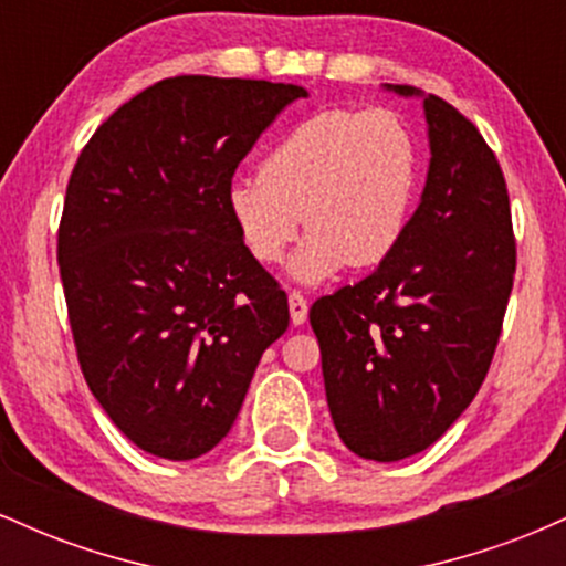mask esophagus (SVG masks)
I'll return each instance as SVG.
<instances>
[{
  "instance_id": "1",
  "label": "esophagus",
  "mask_w": 566,
  "mask_h": 566,
  "mask_svg": "<svg viewBox=\"0 0 566 566\" xmlns=\"http://www.w3.org/2000/svg\"><path fill=\"white\" fill-rule=\"evenodd\" d=\"M290 319L292 324H303L308 319V301L301 295V292H290Z\"/></svg>"
}]
</instances>
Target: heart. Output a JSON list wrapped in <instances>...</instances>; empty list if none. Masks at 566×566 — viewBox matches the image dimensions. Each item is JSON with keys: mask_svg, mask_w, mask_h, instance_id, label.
<instances>
[{"mask_svg": "<svg viewBox=\"0 0 566 566\" xmlns=\"http://www.w3.org/2000/svg\"><path fill=\"white\" fill-rule=\"evenodd\" d=\"M418 188V146L388 108H329L295 125L261 172L229 186V210L250 255L276 263L301 231L290 274L316 284L343 265L369 269L399 247Z\"/></svg>", "mask_w": 566, "mask_h": 566, "instance_id": "b5f03b06", "label": "heart"}]
</instances>
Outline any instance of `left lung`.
<instances>
[{"label":"left lung","mask_w":566,"mask_h":566,"mask_svg":"<svg viewBox=\"0 0 566 566\" xmlns=\"http://www.w3.org/2000/svg\"><path fill=\"white\" fill-rule=\"evenodd\" d=\"M423 97L426 188L391 255L361 282L311 305L337 437L394 463L431 447L482 388L516 271L509 188L482 133Z\"/></svg>","instance_id":"obj_1"}]
</instances>
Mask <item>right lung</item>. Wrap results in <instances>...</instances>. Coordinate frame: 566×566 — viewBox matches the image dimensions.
Instances as JSON below:
<instances>
[{
    "label": "right lung",
    "instance_id": "1",
    "mask_svg": "<svg viewBox=\"0 0 566 566\" xmlns=\"http://www.w3.org/2000/svg\"><path fill=\"white\" fill-rule=\"evenodd\" d=\"M305 95L263 80H161L76 159L57 229L71 333L90 391L143 452H210L287 329V295L239 237L229 186Z\"/></svg>",
    "mask_w": 566,
    "mask_h": 566
}]
</instances>
